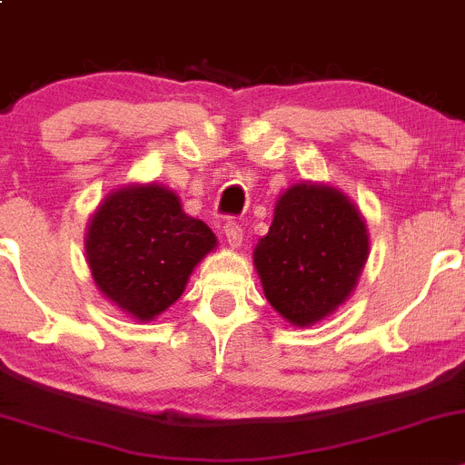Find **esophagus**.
I'll return each instance as SVG.
<instances>
[{
    "label": "esophagus",
    "mask_w": 465,
    "mask_h": 465,
    "mask_svg": "<svg viewBox=\"0 0 465 465\" xmlns=\"http://www.w3.org/2000/svg\"><path fill=\"white\" fill-rule=\"evenodd\" d=\"M224 236H227V242L232 247H241L242 242L241 224H238L236 220H227V224H224Z\"/></svg>",
    "instance_id": "esophagus-1"
}]
</instances>
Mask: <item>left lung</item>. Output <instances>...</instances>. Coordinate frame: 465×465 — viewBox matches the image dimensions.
<instances>
[{
  "instance_id": "left-lung-1",
  "label": "left lung",
  "mask_w": 465,
  "mask_h": 465,
  "mask_svg": "<svg viewBox=\"0 0 465 465\" xmlns=\"http://www.w3.org/2000/svg\"><path fill=\"white\" fill-rule=\"evenodd\" d=\"M367 254V227L351 200L331 186L297 184L276 203L254 262L272 308L311 326L353 292Z\"/></svg>"
}]
</instances>
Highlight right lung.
Masks as SVG:
<instances>
[{"mask_svg":"<svg viewBox=\"0 0 465 465\" xmlns=\"http://www.w3.org/2000/svg\"><path fill=\"white\" fill-rule=\"evenodd\" d=\"M213 247V232L157 184L112 193L87 232V259L98 290L139 322L175 303L193 267Z\"/></svg>","mask_w":465,"mask_h":465,"instance_id":"add662e5","label":"right lung"}]
</instances>
